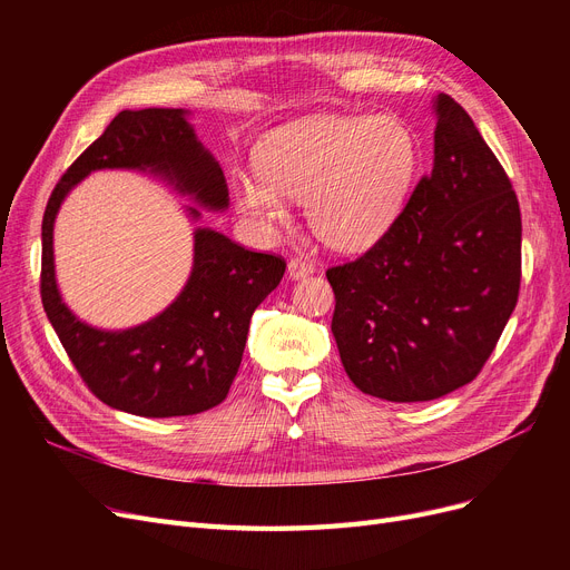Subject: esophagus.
Segmentation results:
<instances>
[{"mask_svg":"<svg viewBox=\"0 0 570 570\" xmlns=\"http://www.w3.org/2000/svg\"><path fill=\"white\" fill-rule=\"evenodd\" d=\"M314 273V265L305 258H291L288 261V277L291 279H303Z\"/></svg>","mask_w":570,"mask_h":570,"instance_id":"34e87169","label":"esophagus"}]
</instances>
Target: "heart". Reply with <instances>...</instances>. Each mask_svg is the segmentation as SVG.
<instances>
[{"instance_id":"b5f03b06","label":"heart","mask_w":570,"mask_h":570,"mask_svg":"<svg viewBox=\"0 0 570 570\" xmlns=\"http://www.w3.org/2000/svg\"><path fill=\"white\" fill-rule=\"evenodd\" d=\"M415 173V140L393 117H309L267 134L258 170L233 177L235 203L263 226L305 200L314 233L342 252L374 245L391 228Z\"/></svg>"}]
</instances>
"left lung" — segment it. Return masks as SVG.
<instances>
[{"mask_svg":"<svg viewBox=\"0 0 570 570\" xmlns=\"http://www.w3.org/2000/svg\"><path fill=\"white\" fill-rule=\"evenodd\" d=\"M434 166L361 258L325 273L348 379L387 402H428L483 370L522 277L511 179L466 110L434 99Z\"/></svg>","mask_w":570,"mask_h":570,"instance_id":"left-lung-1","label":"left lung"}]
</instances>
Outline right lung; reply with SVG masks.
Returning <instances> with one entry per match:
<instances>
[{"instance_id": "add662e5", "label": "right lung", "mask_w": 570, "mask_h": 570, "mask_svg": "<svg viewBox=\"0 0 570 570\" xmlns=\"http://www.w3.org/2000/svg\"><path fill=\"white\" fill-rule=\"evenodd\" d=\"M129 168L161 177L200 207H228L219 161L183 108L122 110L71 164L50 194L41 226V301L73 367L104 404L142 417L194 415L222 404L243 363L254 309L275 291L286 263L235 245L213 228L194 230L191 275L155 318L127 331L80 321L55 279L52 228L69 191L92 170ZM198 219L196 207H187Z\"/></svg>"}]
</instances>
